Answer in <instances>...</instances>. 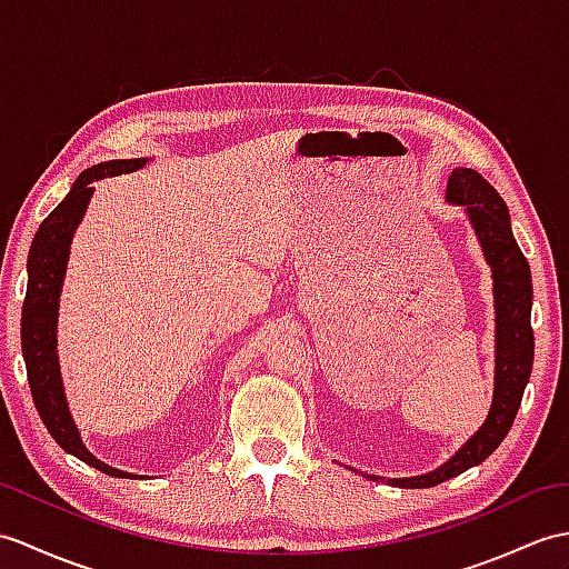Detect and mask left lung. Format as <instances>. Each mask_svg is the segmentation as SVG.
Instances as JSON below:
<instances>
[{"mask_svg": "<svg viewBox=\"0 0 569 569\" xmlns=\"http://www.w3.org/2000/svg\"><path fill=\"white\" fill-rule=\"evenodd\" d=\"M446 198L451 203L466 206L470 222L495 279V310H497V356H495V400L482 429L460 448L439 470L419 475V478L386 480L378 475H366L368 480H386L402 490L433 487L472 466H480L495 448L505 441L513 419H517L523 388L533 368V329H531V269L511 234L507 203L490 181L475 169L458 167L448 177Z\"/></svg>", "mask_w": 569, "mask_h": 569, "instance_id": "left-lung-1", "label": "left lung"}]
</instances>
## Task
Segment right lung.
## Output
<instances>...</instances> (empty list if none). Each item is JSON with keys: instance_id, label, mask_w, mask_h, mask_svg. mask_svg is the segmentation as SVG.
<instances>
[{"instance_id": "1", "label": "right lung", "mask_w": 569, "mask_h": 569, "mask_svg": "<svg viewBox=\"0 0 569 569\" xmlns=\"http://www.w3.org/2000/svg\"><path fill=\"white\" fill-rule=\"evenodd\" d=\"M144 160H113L91 167L77 177L70 193L62 198L60 206L41 222L38 228L31 252H29V288H26L23 310H21V349L26 359V373L38 415L48 427L50 436L64 451L84 460L87 466L97 468L113 478H138L123 470L101 463L91 456L70 417L68 400L62 392L60 366L56 353V327H58V298L64 267H68L70 242L77 222L82 220L87 203L91 198V183L103 177L126 174L142 167Z\"/></svg>"}]
</instances>
